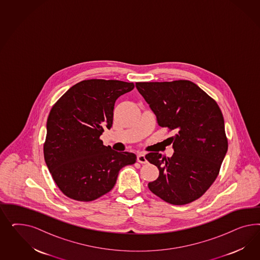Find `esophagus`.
Returning a JSON list of instances; mask_svg holds the SVG:
<instances>
[{
    "label": "esophagus",
    "mask_w": 260,
    "mask_h": 260,
    "mask_svg": "<svg viewBox=\"0 0 260 260\" xmlns=\"http://www.w3.org/2000/svg\"><path fill=\"white\" fill-rule=\"evenodd\" d=\"M137 162H139V163H141V164H146L148 161H147V159L145 157V154L144 153H139L138 155H137Z\"/></svg>",
    "instance_id": "34e87169"
}]
</instances>
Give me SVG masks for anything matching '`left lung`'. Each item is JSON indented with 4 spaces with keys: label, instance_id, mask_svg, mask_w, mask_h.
<instances>
[{
    "label": "left lung",
    "instance_id": "8db88e82",
    "mask_svg": "<svg viewBox=\"0 0 260 260\" xmlns=\"http://www.w3.org/2000/svg\"><path fill=\"white\" fill-rule=\"evenodd\" d=\"M135 86L156 115L158 125L176 133L169 138L174 150L172 157L146 154L159 170L149 189L170 204L197 200L216 179L228 150L220 108L188 80L138 82Z\"/></svg>",
    "mask_w": 260,
    "mask_h": 260
}]
</instances>
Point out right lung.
I'll return each instance as SVG.
<instances>
[{"instance_id":"add662e5","label":"right lung","mask_w":260,"mask_h":260,"mask_svg":"<svg viewBox=\"0 0 260 260\" xmlns=\"http://www.w3.org/2000/svg\"><path fill=\"white\" fill-rule=\"evenodd\" d=\"M134 83L90 79L71 87L54 104L47 122L44 157L66 197L88 202L114 187L119 171L136 162L133 152H117L100 139L113 121L114 104Z\"/></svg>"}]
</instances>
